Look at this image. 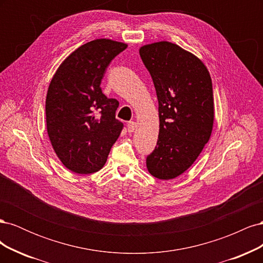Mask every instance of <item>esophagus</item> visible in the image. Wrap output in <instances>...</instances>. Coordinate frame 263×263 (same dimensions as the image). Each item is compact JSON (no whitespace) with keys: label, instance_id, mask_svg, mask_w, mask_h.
I'll use <instances>...</instances> for the list:
<instances>
[{"label":"esophagus","instance_id":"1","mask_svg":"<svg viewBox=\"0 0 263 263\" xmlns=\"http://www.w3.org/2000/svg\"><path fill=\"white\" fill-rule=\"evenodd\" d=\"M137 127V123L136 122H129L127 124V129H128V133H134L135 129Z\"/></svg>","mask_w":263,"mask_h":263}]
</instances>
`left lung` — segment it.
I'll return each instance as SVG.
<instances>
[{
  "label": "left lung",
  "instance_id": "left-lung-1",
  "mask_svg": "<svg viewBox=\"0 0 263 263\" xmlns=\"http://www.w3.org/2000/svg\"><path fill=\"white\" fill-rule=\"evenodd\" d=\"M159 103L157 146L146 160L151 176L171 180L194 163L214 123L212 79L202 60L180 46L159 42L140 47Z\"/></svg>",
  "mask_w": 263,
  "mask_h": 263
}]
</instances>
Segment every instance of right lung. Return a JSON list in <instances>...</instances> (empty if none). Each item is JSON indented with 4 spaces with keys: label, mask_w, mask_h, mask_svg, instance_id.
I'll return each instance as SVG.
<instances>
[{
    "label": "right lung",
    "mask_w": 263,
    "mask_h": 263,
    "mask_svg": "<svg viewBox=\"0 0 263 263\" xmlns=\"http://www.w3.org/2000/svg\"><path fill=\"white\" fill-rule=\"evenodd\" d=\"M127 45L95 39L79 47L53 74L46 98L47 133L63 165L79 174L105 164L123 130L115 118L118 101L101 90L106 68Z\"/></svg>",
    "instance_id": "obj_1"
}]
</instances>
